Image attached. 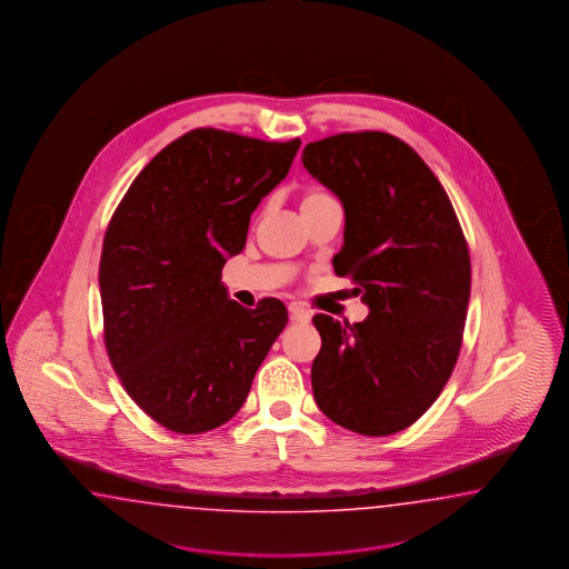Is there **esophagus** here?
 Returning <instances> with one entry per match:
<instances>
[{"mask_svg":"<svg viewBox=\"0 0 569 569\" xmlns=\"http://www.w3.org/2000/svg\"><path fill=\"white\" fill-rule=\"evenodd\" d=\"M290 318L293 322H308L310 320V310H306L300 303H290Z\"/></svg>","mask_w":569,"mask_h":569,"instance_id":"1","label":"esophagus"}]
</instances>
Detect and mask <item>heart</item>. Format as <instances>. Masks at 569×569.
<instances>
[{
  "instance_id": "obj_1",
  "label": "heart",
  "mask_w": 569,
  "mask_h": 569,
  "mask_svg": "<svg viewBox=\"0 0 569 569\" xmlns=\"http://www.w3.org/2000/svg\"><path fill=\"white\" fill-rule=\"evenodd\" d=\"M329 200H335V198L325 190H308L302 196L300 210H303V208H310V206H316V203L329 202Z\"/></svg>"
}]
</instances>
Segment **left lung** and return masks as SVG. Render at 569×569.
Masks as SVG:
<instances>
[{
    "instance_id": "obj_1",
    "label": "left lung",
    "mask_w": 569,
    "mask_h": 569,
    "mask_svg": "<svg viewBox=\"0 0 569 569\" xmlns=\"http://www.w3.org/2000/svg\"><path fill=\"white\" fill-rule=\"evenodd\" d=\"M302 163L341 200L345 237L332 266L369 308L355 325L315 316L316 405L342 429L393 435L429 410L453 371L468 316V242L439 179L405 140L335 134L308 142Z\"/></svg>"
}]
</instances>
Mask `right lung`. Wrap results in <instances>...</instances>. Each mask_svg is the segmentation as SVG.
Masks as SVG:
<instances>
[{"label": "right lung", "mask_w": 569, "mask_h": 569, "mask_svg": "<svg viewBox=\"0 0 569 569\" xmlns=\"http://www.w3.org/2000/svg\"><path fill=\"white\" fill-rule=\"evenodd\" d=\"M300 142L196 128L116 208L101 249L103 339L128 396L164 429L200 435L234 417L288 325L281 300H230L222 267Z\"/></svg>", "instance_id": "right-lung-1"}]
</instances>
